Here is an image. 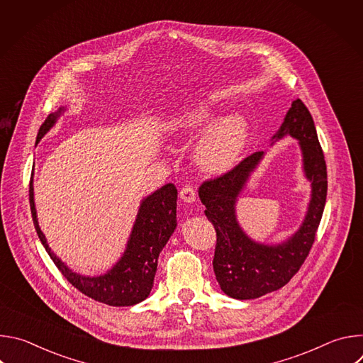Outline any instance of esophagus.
Segmentation results:
<instances>
[{
	"instance_id": "esophagus-1",
	"label": "esophagus",
	"mask_w": 363,
	"mask_h": 363,
	"mask_svg": "<svg viewBox=\"0 0 363 363\" xmlns=\"http://www.w3.org/2000/svg\"><path fill=\"white\" fill-rule=\"evenodd\" d=\"M179 198H181L184 202L191 203V202H194V201L196 199V192H195V189H194L192 186L185 185V186L179 191Z\"/></svg>"
}]
</instances>
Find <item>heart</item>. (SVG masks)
Returning a JSON list of instances; mask_svg holds the SVG:
<instances>
[{
  "label": "heart",
  "mask_w": 363,
  "mask_h": 363,
  "mask_svg": "<svg viewBox=\"0 0 363 363\" xmlns=\"http://www.w3.org/2000/svg\"><path fill=\"white\" fill-rule=\"evenodd\" d=\"M214 119V111L205 101L185 105L164 122L165 132L172 138H184L205 128ZM248 123L242 115H230L214 123L195 146L196 165L210 174H223L240 160L248 140Z\"/></svg>",
  "instance_id": "1"
}]
</instances>
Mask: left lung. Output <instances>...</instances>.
I'll return each instance as SVG.
<instances>
[{"label": "left lung", "instance_id": "left-lung-1", "mask_svg": "<svg viewBox=\"0 0 363 363\" xmlns=\"http://www.w3.org/2000/svg\"><path fill=\"white\" fill-rule=\"evenodd\" d=\"M291 136L301 150L303 172L310 182V201L298 230L277 244L258 242L241 228L235 203L251 174L266 152H255L234 169L199 186L205 216L217 231L214 273L221 290L238 300H251L281 289L298 272L308 255L320 224L326 194L328 172L315 122L300 99L291 103L272 145Z\"/></svg>", "mask_w": 363, "mask_h": 363}]
</instances>
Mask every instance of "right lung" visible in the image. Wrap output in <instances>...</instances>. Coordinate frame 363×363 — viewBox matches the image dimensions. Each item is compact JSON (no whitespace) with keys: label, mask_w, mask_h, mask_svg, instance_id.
Segmentation results:
<instances>
[{"label":"right lung","mask_w":363,"mask_h":363,"mask_svg":"<svg viewBox=\"0 0 363 363\" xmlns=\"http://www.w3.org/2000/svg\"><path fill=\"white\" fill-rule=\"evenodd\" d=\"M66 109V106H62L55 113L47 116L38 129L35 145L56 125ZM33 175L34 172L31 174L30 181V208L33 223L41 244L67 281L87 297L109 306H133L143 301L153 287L158 257L177 228L178 191L175 185L167 184L140 201L136 220L122 257L105 274L91 277L73 272L48 247L47 238L38 225Z\"/></svg>","instance_id":"1"}]
</instances>
